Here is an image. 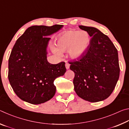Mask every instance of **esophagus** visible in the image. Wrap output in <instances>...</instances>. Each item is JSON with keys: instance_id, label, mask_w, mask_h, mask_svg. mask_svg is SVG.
Returning <instances> with one entry per match:
<instances>
[{"instance_id": "obj_1", "label": "esophagus", "mask_w": 129, "mask_h": 129, "mask_svg": "<svg viewBox=\"0 0 129 129\" xmlns=\"http://www.w3.org/2000/svg\"><path fill=\"white\" fill-rule=\"evenodd\" d=\"M65 67H66V69H69V67H70V64H69L68 62H65Z\"/></svg>"}]
</instances>
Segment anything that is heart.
Instances as JSON below:
<instances>
[{
  "label": "heart",
  "instance_id": "b5f03b06",
  "mask_svg": "<svg viewBox=\"0 0 129 129\" xmlns=\"http://www.w3.org/2000/svg\"><path fill=\"white\" fill-rule=\"evenodd\" d=\"M90 41V36L86 31L69 30L64 32L58 36L56 41V46L58 51L61 52L68 50L70 57L77 59L85 52ZM58 50L53 48L54 52H57Z\"/></svg>",
  "mask_w": 129,
  "mask_h": 129
}]
</instances>
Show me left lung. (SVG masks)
Instances as JSON below:
<instances>
[{"mask_svg":"<svg viewBox=\"0 0 129 129\" xmlns=\"http://www.w3.org/2000/svg\"><path fill=\"white\" fill-rule=\"evenodd\" d=\"M91 37L84 54L69 62L75 73L74 89L78 96L89 102L101 101L108 98L119 76L118 54L108 38L97 28L79 25Z\"/></svg>","mask_w":129,"mask_h":129,"instance_id":"8db88e82","label":"left lung"}]
</instances>
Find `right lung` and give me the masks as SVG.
Masks as SVG:
<instances>
[{
  "mask_svg": "<svg viewBox=\"0 0 129 129\" xmlns=\"http://www.w3.org/2000/svg\"><path fill=\"white\" fill-rule=\"evenodd\" d=\"M62 25H33L16 40L8 60V80L16 94L23 101L38 105L55 94L53 82L66 72L64 62L52 64L47 60L49 36Z\"/></svg>",
  "mask_w": 129,
  "mask_h": 129,
  "instance_id": "right-lung-1",
  "label": "right lung"
}]
</instances>
